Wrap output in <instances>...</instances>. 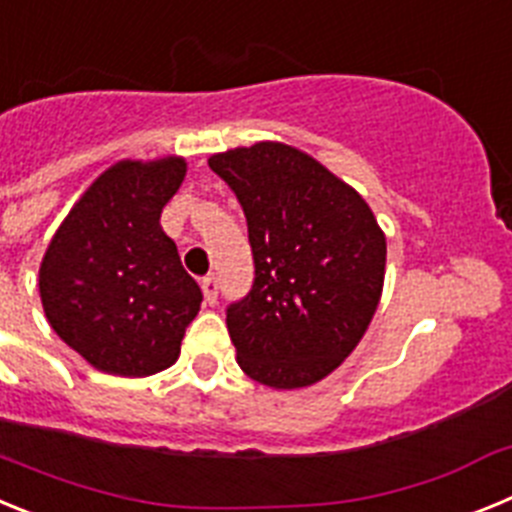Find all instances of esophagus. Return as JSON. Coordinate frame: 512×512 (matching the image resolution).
Returning <instances> with one entry per match:
<instances>
[{
  "label": "esophagus",
  "instance_id": "34e87169",
  "mask_svg": "<svg viewBox=\"0 0 512 512\" xmlns=\"http://www.w3.org/2000/svg\"><path fill=\"white\" fill-rule=\"evenodd\" d=\"M202 292H205V302L207 305H215L217 302V277L215 274H207V277H202Z\"/></svg>",
  "mask_w": 512,
  "mask_h": 512
}]
</instances>
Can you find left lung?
Returning a JSON list of instances; mask_svg holds the SVG:
<instances>
[{
    "instance_id": "obj_1",
    "label": "left lung",
    "mask_w": 512,
    "mask_h": 512,
    "mask_svg": "<svg viewBox=\"0 0 512 512\" xmlns=\"http://www.w3.org/2000/svg\"><path fill=\"white\" fill-rule=\"evenodd\" d=\"M248 223L256 277L228 307L238 366L274 390L341 366L377 312L387 241L359 192L284 143L210 156Z\"/></svg>"
}]
</instances>
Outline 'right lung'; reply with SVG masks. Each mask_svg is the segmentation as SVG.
I'll return each mask as SVG.
<instances>
[{"instance_id": "obj_1", "label": "right lung", "mask_w": 512, "mask_h": 512, "mask_svg": "<svg viewBox=\"0 0 512 512\" xmlns=\"http://www.w3.org/2000/svg\"><path fill=\"white\" fill-rule=\"evenodd\" d=\"M184 174L179 156L117 161L81 194L45 251V318L99 372H164L200 312V287L158 223Z\"/></svg>"}]
</instances>
